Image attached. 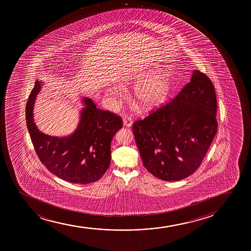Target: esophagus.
<instances>
[{"label":"esophagus","instance_id":"34e87169","mask_svg":"<svg viewBox=\"0 0 251 251\" xmlns=\"http://www.w3.org/2000/svg\"><path fill=\"white\" fill-rule=\"evenodd\" d=\"M132 119L130 117H124V120H123V124L125 127H131L132 125Z\"/></svg>","mask_w":251,"mask_h":251}]
</instances>
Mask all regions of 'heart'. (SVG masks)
<instances>
[{
	"label": "heart",
	"mask_w": 251,
	"mask_h": 251,
	"mask_svg": "<svg viewBox=\"0 0 251 251\" xmlns=\"http://www.w3.org/2000/svg\"><path fill=\"white\" fill-rule=\"evenodd\" d=\"M175 72L172 67L149 68L140 74H132L126 79L127 85H136L134 89L135 101L143 109L150 110L164 103L171 93ZM107 93L116 98L124 96L123 87H113Z\"/></svg>",
	"instance_id": "heart-1"
}]
</instances>
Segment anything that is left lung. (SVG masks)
<instances>
[{
    "instance_id": "8db88e82",
    "label": "left lung",
    "mask_w": 251,
    "mask_h": 251,
    "mask_svg": "<svg viewBox=\"0 0 251 251\" xmlns=\"http://www.w3.org/2000/svg\"><path fill=\"white\" fill-rule=\"evenodd\" d=\"M217 99L211 80L198 70L177 96L132 125L145 169L178 181L200 166L217 133Z\"/></svg>"
}]
</instances>
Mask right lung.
<instances>
[{"instance_id":"right-lung-1","label":"right lung","mask_w":251,"mask_h":251,"mask_svg":"<svg viewBox=\"0 0 251 251\" xmlns=\"http://www.w3.org/2000/svg\"><path fill=\"white\" fill-rule=\"evenodd\" d=\"M44 82L37 80L25 107V119L37 156L54 175L70 183L87 184L99 180L111 162V142L122 126L119 116L99 109L93 100L81 97L76 129L57 137L41 132L34 120V105Z\"/></svg>"}]
</instances>
